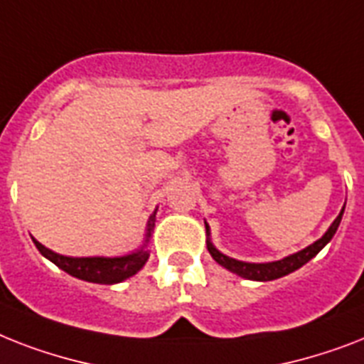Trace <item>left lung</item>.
<instances>
[{
	"mask_svg": "<svg viewBox=\"0 0 364 364\" xmlns=\"http://www.w3.org/2000/svg\"><path fill=\"white\" fill-rule=\"evenodd\" d=\"M342 215H344V208L342 211L338 213V217L333 220L327 232L321 235L318 241H314L312 245H309L306 249L299 250V252H294L286 256L282 259H277V262H265V264H254V262H241V259L230 258L226 254H223L220 250L213 245L211 241V230H209V224L205 223V230H208V250L209 254L213 256V259L217 262L218 265H223L224 269H228L232 273L239 274V277H243L247 280H258V282H267V280H274L280 279V277H286V274L294 273L299 267L310 262V259L314 258L316 254L320 252L327 243H329L333 235L336 233L338 226H341Z\"/></svg>",
	"mask_w": 364,
	"mask_h": 364,
	"instance_id": "8db88e82",
	"label": "left lung"
}]
</instances>
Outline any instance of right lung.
I'll use <instances>...</instances> for the list:
<instances>
[{
    "instance_id": "right-lung-1",
    "label": "right lung",
    "mask_w": 364,
    "mask_h": 364,
    "mask_svg": "<svg viewBox=\"0 0 364 364\" xmlns=\"http://www.w3.org/2000/svg\"><path fill=\"white\" fill-rule=\"evenodd\" d=\"M155 215L156 209L151 213V217L147 220L146 228V239L140 249H136L134 252L125 254V256H65V254H58L54 250L46 249L44 245H41L35 237L33 243L38 249V252L43 254L44 258L50 259L52 264L58 265L59 269H63L65 273H69L75 279L85 280V282H95V284H117L123 280L131 279L132 274L140 271L146 262L149 259V250H147V243L151 237L153 226H155Z\"/></svg>"
}]
</instances>
